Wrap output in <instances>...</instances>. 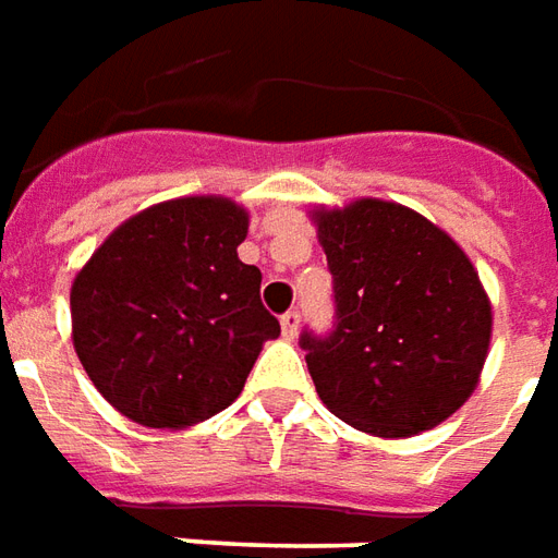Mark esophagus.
Returning a JSON list of instances; mask_svg holds the SVG:
<instances>
[{
  "label": "esophagus",
  "mask_w": 558,
  "mask_h": 558,
  "mask_svg": "<svg viewBox=\"0 0 558 558\" xmlns=\"http://www.w3.org/2000/svg\"><path fill=\"white\" fill-rule=\"evenodd\" d=\"M298 330H300V312L298 310L286 312V315H282V336H286V339H294Z\"/></svg>",
  "instance_id": "esophagus-1"
}]
</instances>
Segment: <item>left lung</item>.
I'll use <instances>...</instances> for the list:
<instances>
[{"instance_id": "left-lung-1", "label": "left lung", "mask_w": 558, "mask_h": 558, "mask_svg": "<svg viewBox=\"0 0 558 558\" xmlns=\"http://www.w3.org/2000/svg\"><path fill=\"white\" fill-rule=\"evenodd\" d=\"M336 327L300 336L330 412L361 433L412 438L475 393L493 303L460 243L414 209L357 197L315 207Z\"/></svg>"}]
</instances>
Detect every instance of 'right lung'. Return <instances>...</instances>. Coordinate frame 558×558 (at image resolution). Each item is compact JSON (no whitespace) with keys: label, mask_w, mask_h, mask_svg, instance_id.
Listing matches in <instances>:
<instances>
[{"label":"right lung","mask_w":558,"mask_h":558,"mask_svg":"<svg viewBox=\"0 0 558 558\" xmlns=\"http://www.w3.org/2000/svg\"><path fill=\"white\" fill-rule=\"evenodd\" d=\"M248 209L222 195L134 213L71 282V339L89 381L129 421L185 429L228 409L279 322L260 270L236 258Z\"/></svg>","instance_id":"right-lung-1"}]
</instances>
